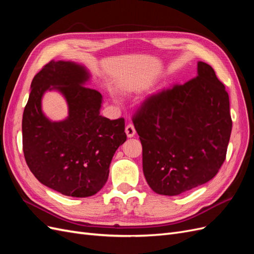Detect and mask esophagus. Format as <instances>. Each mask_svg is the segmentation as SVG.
<instances>
[{"label":"esophagus","instance_id":"1","mask_svg":"<svg viewBox=\"0 0 254 254\" xmlns=\"http://www.w3.org/2000/svg\"><path fill=\"white\" fill-rule=\"evenodd\" d=\"M125 132L127 134L128 137H133L134 134H135V129H134V126L132 124H128L126 126V129H125Z\"/></svg>","mask_w":254,"mask_h":254}]
</instances>
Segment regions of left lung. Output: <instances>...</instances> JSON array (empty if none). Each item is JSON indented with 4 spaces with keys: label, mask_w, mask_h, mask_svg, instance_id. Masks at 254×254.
I'll list each match as a JSON object with an SVG mask.
<instances>
[{
    "label": "left lung",
    "mask_w": 254,
    "mask_h": 254,
    "mask_svg": "<svg viewBox=\"0 0 254 254\" xmlns=\"http://www.w3.org/2000/svg\"><path fill=\"white\" fill-rule=\"evenodd\" d=\"M150 189L176 196L213 179L226 159L232 120L229 95L202 61L197 76L145 101L134 118Z\"/></svg>",
    "instance_id": "8db88e82"
}]
</instances>
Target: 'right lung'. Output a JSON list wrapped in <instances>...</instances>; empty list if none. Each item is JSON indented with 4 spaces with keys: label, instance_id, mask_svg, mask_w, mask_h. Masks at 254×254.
<instances>
[{
    "label": "right lung",
    "instance_id": "1",
    "mask_svg": "<svg viewBox=\"0 0 254 254\" xmlns=\"http://www.w3.org/2000/svg\"><path fill=\"white\" fill-rule=\"evenodd\" d=\"M91 77L80 64L52 60L34 77L23 112V152L30 172L65 196L83 198L101 190L115 151L127 139L124 119L101 115L102 94L84 87ZM48 90L64 96L65 119L51 121L43 113L42 98Z\"/></svg>",
    "mask_w": 254,
    "mask_h": 254
}]
</instances>
